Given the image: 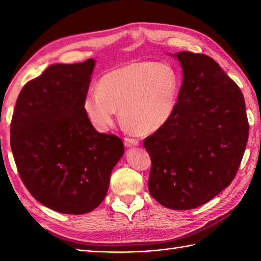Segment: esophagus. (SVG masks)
I'll list each match as a JSON object with an SVG mask.
<instances>
[{"label": "esophagus", "instance_id": "1", "mask_svg": "<svg viewBox=\"0 0 261 261\" xmlns=\"http://www.w3.org/2000/svg\"><path fill=\"white\" fill-rule=\"evenodd\" d=\"M124 145L125 147H134L139 145V140L135 139V138H130V137H125L124 138Z\"/></svg>", "mask_w": 261, "mask_h": 261}]
</instances>
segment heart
Returning <instances> with one entry per match:
<instances>
[{
  "label": "heart",
  "instance_id": "1",
  "mask_svg": "<svg viewBox=\"0 0 261 261\" xmlns=\"http://www.w3.org/2000/svg\"><path fill=\"white\" fill-rule=\"evenodd\" d=\"M179 77L169 65L136 62L101 77L97 90L83 101L87 118L96 129L113 124L116 110L139 134H151L173 118L179 93Z\"/></svg>",
  "mask_w": 261,
  "mask_h": 261
}]
</instances>
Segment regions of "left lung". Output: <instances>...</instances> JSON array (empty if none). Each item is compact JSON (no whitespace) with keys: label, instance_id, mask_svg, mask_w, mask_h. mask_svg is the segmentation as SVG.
<instances>
[{"label":"left lung","instance_id":"8db88e82","mask_svg":"<svg viewBox=\"0 0 261 261\" xmlns=\"http://www.w3.org/2000/svg\"><path fill=\"white\" fill-rule=\"evenodd\" d=\"M176 56L184 77L175 113L143 146L151 159V196L171 210H192L234 179L249 122L241 90L213 58L190 51Z\"/></svg>","mask_w":261,"mask_h":261}]
</instances>
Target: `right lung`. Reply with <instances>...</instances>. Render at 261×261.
Instances as JSON below:
<instances>
[{
	"label": "right lung",
	"instance_id": "right-lung-1",
	"mask_svg": "<svg viewBox=\"0 0 261 261\" xmlns=\"http://www.w3.org/2000/svg\"><path fill=\"white\" fill-rule=\"evenodd\" d=\"M95 62L51 65L16 99L11 149L21 180L38 202L65 214H84L107 195L123 156L118 136L95 130L83 108Z\"/></svg>",
	"mask_w": 261,
	"mask_h": 261
}]
</instances>
